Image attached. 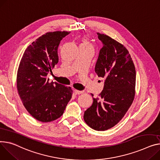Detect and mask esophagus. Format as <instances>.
Wrapping results in <instances>:
<instances>
[{
	"instance_id": "obj_1",
	"label": "esophagus",
	"mask_w": 160,
	"mask_h": 160,
	"mask_svg": "<svg viewBox=\"0 0 160 160\" xmlns=\"http://www.w3.org/2000/svg\"><path fill=\"white\" fill-rule=\"evenodd\" d=\"M74 92L75 94H82L83 92V91H78V90H77V89H74Z\"/></svg>"
}]
</instances>
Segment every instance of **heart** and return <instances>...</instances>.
I'll list each match as a JSON object with an SVG mask.
<instances>
[{
  "label": "heart",
  "mask_w": 160,
  "mask_h": 160,
  "mask_svg": "<svg viewBox=\"0 0 160 160\" xmlns=\"http://www.w3.org/2000/svg\"><path fill=\"white\" fill-rule=\"evenodd\" d=\"M82 44H83V45H85V46H90L91 47V46L89 45V44L88 43V42L86 41V40H84L83 41V43Z\"/></svg>",
  "instance_id": "1"
}]
</instances>
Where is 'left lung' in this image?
<instances>
[{"instance_id":"obj_1","label":"left lung","mask_w":160,"mask_h":160,"mask_svg":"<svg viewBox=\"0 0 160 160\" xmlns=\"http://www.w3.org/2000/svg\"><path fill=\"white\" fill-rule=\"evenodd\" d=\"M102 48L95 65V72L104 78L100 97L84 112L83 119L91 128L105 131L124 116L135 95L136 70L129 52L122 44L97 33Z\"/></svg>"}]
</instances>
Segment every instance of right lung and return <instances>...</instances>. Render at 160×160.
I'll list each match as a JSON object with an SVG mask.
<instances>
[{
	"instance_id": "1",
	"label": "right lung",
	"mask_w": 160,
	"mask_h": 160,
	"mask_svg": "<svg viewBox=\"0 0 160 160\" xmlns=\"http://www.w3.org/2000/svg\"><path fill=\"white\" fill-rule=\"evenodd\" d=\"M68 31L49 32L33 42L24 51L17 72V87L28 112L42 122L55 120L63 114L72 91L47 75L58 62V48Z\"/></svg>"
}]
</instances>
